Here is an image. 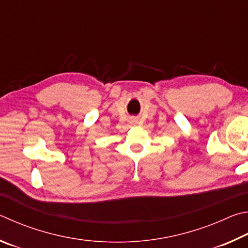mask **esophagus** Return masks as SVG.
<instances>
[{
  "mask_svg": "<svg viewBox=\"0 0 248 248\" xmlns=\"http://www.w3.org/2000/svg\"><path fill=\"white\" fill-rule=\"evenodd\" d=\"M131 123H133V124H135V123H137V120H135V119H133V120L131 121Z\"/></svg>",
  "mask_w": 248,
  "mask_h": 248,
  "instance_id": "34e87169",
  "label": "esophagus"
}]
</instances>
